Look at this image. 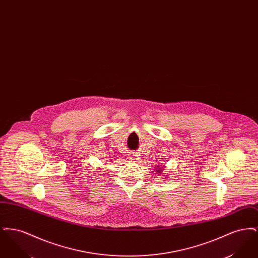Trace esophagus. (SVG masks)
I'll list each match as a JSON object with an SVG mask.
<instances>
[{
	"label": "esophagus",
	"instance_id": "esophagus-1",
	"mask_svg": "<svg viewBox=\"0 0 258 258\" xmlns=\"http://www.w3.org/2000/svg\"><path fill=\"white\" fill-rule=\"evenodd\" d=\"M131 158H132L133 160H136V156H135V155H132V156H131Z\"/></svg>",
	"mask_w": 258,
	"mask_h": 258
}]
</instances>
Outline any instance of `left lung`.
Segmentation results:
<instances>
[{
    "label": "left lung",
    "mask_w": 258,
    "mask_h": 258,
    "mask_svg": "<svg viewBox=\"0 0 258 258\" xmlns=\"http://www.w3.org/2000/svg\"><path fill=\"white\" fill-rule=\"evenodd\" d=\"M157 168H158V171L157 172H159V173H161V168H162V167H160V166H157Z\"/></svg>",
    "instance_id": "8db88e82"
}]
</instances>
